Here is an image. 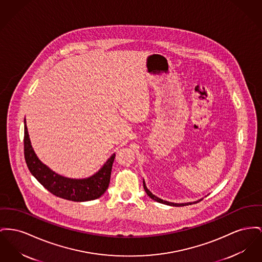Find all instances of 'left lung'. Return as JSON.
Instances as JSON below:
<instances>
[{"label": "left lung", "mask_w": 262, "mask_h": 262, "mask_svg": "<svg viewBox=\"0 0 262 262\" xmlns=\"http://www.w3.org/2000/svg\"><path fill=\"white\" fill-rule=\"evenodd\" d=\"M143 188H144V190H145V192H146V194L149 196V198H151L152 200L156 201V202H158V203H161V204H165V205H168V206H174V207H182V206H188V205H192V204H196V203H198V202H200L201 200H203V199H200V200L196 201V202H189V203H182V204H177V203H171V202H167V201L162 200V199H160V198H158V197H156L155 195H154L148 189H147V187H146V185H145V182H144V180H143Z\"/></svg>", "instance_id": "obj_1"}]
</instances>
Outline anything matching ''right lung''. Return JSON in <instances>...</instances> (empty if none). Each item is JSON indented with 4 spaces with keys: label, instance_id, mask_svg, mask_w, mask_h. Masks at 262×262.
Returning <instances> with one entry per match:
<instances>
[{
    "label": "right lung",
    "instance_id": "1",
    "mask_svg": "<svg viewBox=\"0 0 262 262\" xmlns=\"http://www.w3.org/2000/svg\"><path fill=\"white\" fill-rule=\"evenodd\" d=\"M24 144L26 162L32 176L53 195L65 200L86 202L100 198L108 189L116 154H112L103 167L92 176L75 179L64 177L54 172L38 159L31 146L26 119Z\"/></svg>",
    "mask_w": 262,
    "mask_h": 262
}]
</instances>
